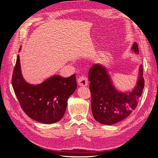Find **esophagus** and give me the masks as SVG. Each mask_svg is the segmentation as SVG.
Returning <instances> with one entry per match:
<instances>
[{"label":"esophagus","instance_id":"1","mask_svg":"<svg viewBox=\"0 0 158 158\" xmlns=\"http://www.w3.org/2000/svg\"><path fill=\"white\" fill-rule=\"evenodd\" d=\"M78 83L81 86H86L88 84V78L84 76H81L78 79Z\"/></svg>","mask_w":158,"mask_h":158}]
</instances>
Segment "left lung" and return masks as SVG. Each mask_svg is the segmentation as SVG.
I'll use <instances>...</instances> for the list:
<instances>
[{
    "label": "left lung",
    "mask_w": 158,
    "mask_h": 158,
    "mask_svg": "<svg viewBox=\"0 0 158 158\" xmlns=\"http://www.w3.org/2000/svg\"><path fill=\"white\" fill-rule=\"evenodd\" d=\"M132 50L138 53L136 43H134ZM142 65L136 86L131 91L119 92L112 82L111 76L106 67L95 64L90 68L88 79L92 95V111L94 118L103 125H111L128 117L137 106L144 87Z\"/></svg>",
    "instance_id": "obj_1"
}]
</instances>
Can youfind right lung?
I'll list each match as a JSON object with an SVG mask.
<instances>
[{"mask_svg":"<svg viewBox=\"0 0 158 158\" xmlns=\"http://www.w3.org/2000/svg\"><path fill=\"white\" fill-rule=\"evenodd\" d=\"M12 84L23 111L33 120L45 124L55 123L63 118L67 100L77 87L75 74L69 78L55 74L39 84L27 83L22 74L19 55Z\"/></svg>","mask_w":158,"mask_h":158,"instance_id":"add662e5","label":"right lung"}]
</instances>
